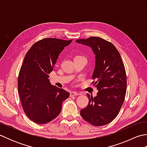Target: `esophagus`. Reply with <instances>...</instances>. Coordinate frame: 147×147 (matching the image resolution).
<instances>
[{
  "instance_id": "34e87169",
  "label": "esophagus",
  "mask_w": 147,
  "mask_h": 147,
  "mask_svg": "<svg viewBox=\"0 0 147 147\" xmlns=\"http://www.w3.org/2000/svg\"><path fill=\"white\" fill-rule=\"evenodd\" d=\"M80 95V93L75 92H70V96H76V95Z\"/></svg>"
}]
</instances>
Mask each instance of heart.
Instances as JSON below:
<instances>
[{"label": "heart", "instance_id": "heart-1", "mask_svg": "<svg viewBox=\"0 0 147 147\" xmlns=\"http://www.w3.org/2000/svg\"><path fill=\"white\" fill-rule=\"evenodd\" d=\"M80 57H83V56H82V55H76L75 57H74V59L80 58Z\"/></svg>", "mask_w": 147, "mask_h": 147}]
</instances>
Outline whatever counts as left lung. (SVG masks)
Returning <instances> with one entry per match:
<instances>
[{"instance_id": "1", "label": "left lung", "mask_w": 147, "mask_h": 147, "mask_svg": "<svg viewBox=\"0 0 147 147\" xmlns=\"http://www.w3.org/2000/svg\"><path fill=\"white\" fill-rule=\"evenodd\" d=\"M76 42L90 46L95 54L92 84L98 90L94 97L87 93L88 104L81 110L80 115L93 126H104L117 117L125 98V67L119 52L111 42L98 36Z\"/></svg>"}]
</instances>
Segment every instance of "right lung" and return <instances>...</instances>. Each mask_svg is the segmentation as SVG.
Returning a JSON list of instances; mask_svg holds the SVG:
<instances>
[{"label": "right lung", "mask_w": 147, "mask_h": 147, "mask_svg": "<svg viewBox=\"0 0 147 147\" xmlns=\"http://www.w3.org/2000/svg\"><path fill=\"white\" fill-rule=\"evenodd\" d=\"M70 40L45 38L31 47L18 79V89L24 113L34 123L47 124L60 114L69 93L50 83L49 74L60 53Z\"/></svg>", "instance_id": "add662e5"}]
</instances>
